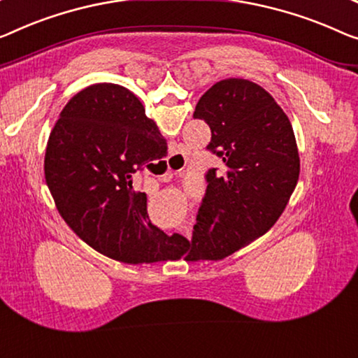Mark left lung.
<instances>
[{
  "mask_svg": "<svg viewBox=\"0 0 358 358\" xmlns=\"http://www.w3.org/2000/svg\"><path fill=\"white\" fill-rule=\"evenodd\" d=\"M196 119L210 127L207 145L225 162L210 169L185 260H220L262 236L296 189L301 161L287 115L260 85L220 80L197 101Z\"/></svg>",
  "mask_w": 358,
  "mask_h": 358,
  "instance_id": "left-lung-1",
  "label": "left lung"
}]
</instances>
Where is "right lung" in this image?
<instances>
[{"mask_svg": "<svg viewBox=\"0 0 358 358\" xmlns=\"http://www.w3.org/2000/svg\"><path fill=\"white\" fill-rule=\"evenodd\" d=\"M167 154L141 101L120 85L96 83L66 104L51 130L45 178L69 227L88 246L124 264L180 259L183 236L148 217L133 175Z\"/></svg>", "mask_w": 358, "mask_h": 358, "instance_id": "right-lung-1", "label": "right lung"}]
</instances>
